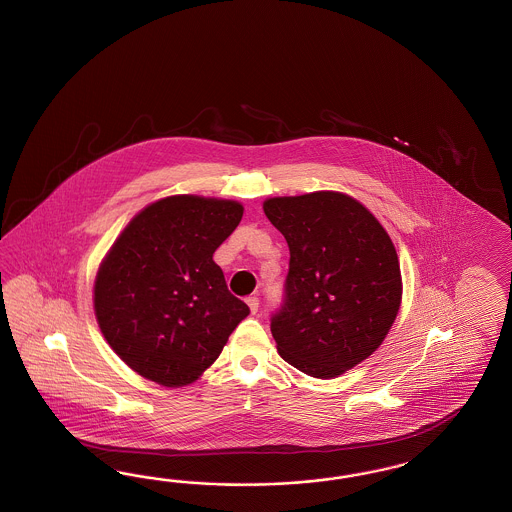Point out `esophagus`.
<instances>
[{"instance_id":"esophagus-1","label":"esophagus","mask_w":512,"mask_h":512,"mask_svg":"<svg viewBox=\"0 0 512 512\" xmlns=\"http://www.w3.org/2000/svg\"><path fill=\"white\" fill-rule=\"evenodd\" d=\"M246 302L249 310H251V314L259 312V299L257 297H247Z\"/></svg>"}]
</instances>
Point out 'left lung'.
<instances>
[{
  "instance_id": "obj_1",
  "label": "left lung",
  "mask_w": 512,
  "mask_h": 512,
  "mask_svg": "<svg viewBox=\"0 0 512 512\" xmlns=\"http://www.w3.org/2000/svg\"><path fill=\"white\" fill-rule=\"evenodd\" d=\"M263 210L291 253L285 299L270 323L278 353L308 376L336 378L376 352L397 318L395 246L348 194L274 196Z\"/></svg>"
}]
</instances>
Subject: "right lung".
<instances>
[{"instance_id": "right-lung-1", "label": "right lung", "mask_w": 512, "mask_h": 512, "mask_svg": "<svg viewBox=\"0 0 512 512\" xmlns=\"http://www.w3.org/2000/svg\"><path fill=\"white\" fill-rule=\"evenodd\" d=\"M242 215L236 200L166 196L134 215L107 251L94 314L132 371L164 388L189 386L247 318L213 261Z\"/></svg>"}]
</instances>
